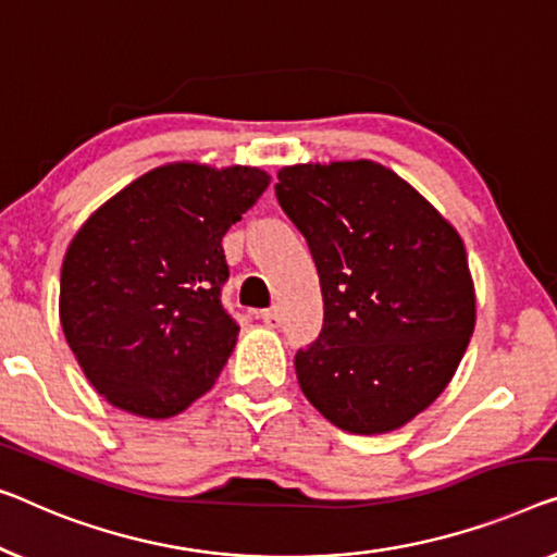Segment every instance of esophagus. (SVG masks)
Instances as JSON below:
<instances>
[{"mask_svg":"<svg viewBox=\"0 0 557 557\" xmlns=\"http://www.w3.org/2000/svg\"><path fill=\"white\" fill-rule=\"evenodd\" d=\"M260 318H262L264 325H270V327L280 325V310H277V307H270V310H262Z\"/></svg>","mask_w":557,"mask_h":557,"instance_id":"34e87169","label":"esophagus"}]
</instances>
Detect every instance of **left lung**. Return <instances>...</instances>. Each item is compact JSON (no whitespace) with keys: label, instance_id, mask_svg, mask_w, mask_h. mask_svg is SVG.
Returning <instances> with one entry per match:
<instances>
[{"label":"left lung","instance_id":"1","mask_svg":"<svg viewBox=\"0 0 557 557\" xmlns=\"http://www.w3.org/2000/svg\"><path fill=\"white\" fill-rule=\"evenodd\" d=\"M277 180L325 302L320 337L295 355L297 383L347 433L403 428L450 383L475 330L460 235L372 160L293 164Z\"/></svg>","mask_w":557,"mask_h":557}]
</instances>
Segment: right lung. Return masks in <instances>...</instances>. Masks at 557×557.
<instances>
[{"instance_id": "obj_1", "label": "right lung", "mask_w": 557, "mask_h": 557, "mask_svg": "<svg viewBox=\"0 0 557 557\" xmlns=\"http://www.w3.org/2000/svg\"><path fill=\"white\" fill-rule=\"evenodd\" d=\"M268 185V172L243 164H162L74 235L62 262V330L114 408L164 420L214 385L239 332L220 300L230 277L222 237Z\"/></svg>"}]
</instances>
